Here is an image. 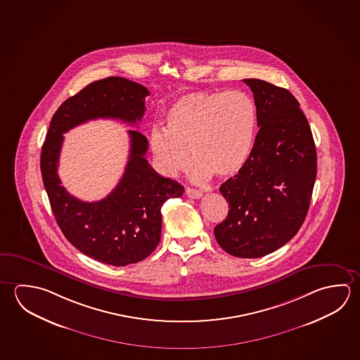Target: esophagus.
<instances>
[{
	"mask_svg": "<svg viewBox=\"0 0 360 360\" xmlns=\"http://www.w3.org/2000/svg\"><path fill=\"white\" fill-rule=\"evenodd\" d=\"M186 195H188L189 198H201L202 192L198 189L195 188H186Z\"/></svg>",
	"mask_w": 360,
	"mask_h": 360,
	"instance_id": "obj_1",
	"label": "esophagus"
}]
</instances>
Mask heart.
<instances>
[{
  "label": "heart",
  "instance_id": "1",
  "mask_svg": "<svg viewBox=\"0 0 360 360\" xmlns=\"http://www.w3.org/2000/svg\"><path fill=\"white\" fill-rule=\"evenodd\" d=\"M165 131L153 130L150 149L159 171L174 177L186 171L191 154L192 177L238 174L252 153L257 108L241 91L192 92L179 97L165 114Z\"/></svg>",
  "mask_w": 360,
  "mask_h": 360
}]
</instances>
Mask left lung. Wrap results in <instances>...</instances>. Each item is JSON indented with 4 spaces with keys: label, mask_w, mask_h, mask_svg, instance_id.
<instances>
[{
    "label": "left lung",
    "mask_w": 360,
    "mask_h": 360,
    "mask_svg": "<svg viewBox=\"0 0 360 360\" xmlns=\"http://www.w3.org/2000/svg\"><path fill=\"white\" fill-rule=\"evenodd\" d=\"M259 131L243 169L222 183L226 219L214 226L219 245L238 258H260L302 226L316 179L309 121L288 89L248 78Z\"/></svg>",
    "instance_id": "8db88e82"
}]
</instances>
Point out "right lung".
Returning a JSON list of instances; mask_svg holds the SVG:
<instances>
[{"instance_id": "add662e5", "label": "right lung", "mask_w": 360, "mask_h": 360, "mask_svg": "<svg viewBox=\"0 0 360 360\" xmlns=\"http://www.w3.org/2000/svg\"><path fill=\"white\" fill-rule=\"evenodd\" d=\"M149 91L121 77L89 83L53 115L40 169L53 214L70 244L89 258L125 266L149 257L160 241L162 212L167 200L183 195V186L162 177L146 158L148 139L129 130L130 154L125 173L101 201L83 202L70 195L58 177L63 134L83 122L116 119L135 125L146 111Z\"/></svg>"}]
</instances>
